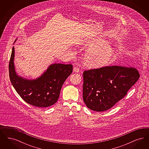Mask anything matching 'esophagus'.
Listing matches in <instances>:
<instances>
[{"instance_id":"esophagus-1","label":"esophagus","mask_w":149,"mask_h":149,"mask_svg":"<svg viewBox=\"0 0 149 149\" xmlns=\"http://www.w3.org/2000/svg\"><path fill=\"white\" fill-rule=\"evenodd\" d=\"M73 71L74 72H79V68H78V67H74V69H73Z\"/></svg>"}]
</instances>
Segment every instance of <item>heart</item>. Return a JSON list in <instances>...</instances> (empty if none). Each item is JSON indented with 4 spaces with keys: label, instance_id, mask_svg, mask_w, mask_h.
Wrapping results in <instances>:
<instances>
[{
    "label": "heart",
    "instance_id": "heart-1",
    "mask_svg": "<svg viewBox=\"0 0 149 149\" xmlns=\"http://www.w3.org/2000/svg\"><path fill=\"white\" fill-rule=\"evenodd\" d=\"M78 46L88 49L84 55V63L89 68L106 66L113 62L116 55L113 47L102 39L84 41L79 43Z\"/></svg>",
    "mask_w": 149,
    "mask_h": 149
}]
</instances>
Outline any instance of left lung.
Segmentation results:
<instances>
[{"mask_svg": "<svg viewBox=\"0 0 149 149\" xmlns=\"http://www.w3.org/2000/svg\"><path fill=\"white\" fill-rule=\"evenodd\" d=\"M139 77L132 67L111 66L84 71L83 100L91 110L107 111L127 94Z\"/></svg>", "mask_w": 149, "mask_h": 149, "instance_id": "8db88e82", "label": "left lung"}]
</instances>
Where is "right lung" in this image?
Instances as JSON below:
<instances>
[{"label":"right lung","mask_w":149,"mask_h":149,"mask_svg":"<svg viewBox=\"0 0 149 149\" xmlns=\"http://www.w3.org/2000/svg\"><path fill=\"white\" fill-rule=\"evenodd\" d=\"M14 53L13 47L9 72L10 82L16 92L31 105L44 108L54 104L59 98L64 81L72 73V65L51 64L41 76L35 79H28L18 75L16 72Z\"/></svg>","instance_id":"1"}]
</instances>
